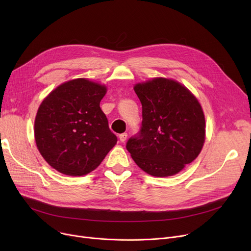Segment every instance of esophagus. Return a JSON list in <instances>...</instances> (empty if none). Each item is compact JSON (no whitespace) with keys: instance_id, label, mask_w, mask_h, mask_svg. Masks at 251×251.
<instances>
[{"instance_id":"esophagus-1","label":"esophagus","mask_w":251,"mask_h":251,"mask_svg":"<svg viewBox=\"0 0 251 251\" xmlns=\"http://www.w3.org/2000/svg\"><path fill=\"white\" fill-rule=\"evenodd\" d=\"M127 136H128L127 133H122V134L119 135V139H120L121 142H125L126 139H127Z\"/></svg>"}]
</instances>
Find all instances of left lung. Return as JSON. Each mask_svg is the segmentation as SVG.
Wrapping results in <instances>:
<instances>
[{
  "label": "left lung",
  "mask_w": 251,
  "mask_h": 251,
  "mask_svg": "<svg viewBox=\"0 0 251 251\" xmlns=\"http://www.w3.org/2000/svg\"><path fill=\"white\" fill-rule=\"evenodd\" d=\"M134 90L142 105L140 130L126 149L144 172L173 176L193 162L204 142L205 121L201 104L179 82L154 78Z\"/></svg>",
  "instance_id": "1"
}]
</instances>
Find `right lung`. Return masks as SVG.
<instances>
[{"label":"right lung","instance_id":"1","mask_svg":"<svg viewBox=\"0 0 251 251\" xmlns=\"http://www.w3.org/2000/svg\"><path fill=\"white\" fill-rule=\"evenodd\" d=\"M105 92V86L78 78L58 86L39 105L35 142L47 163L58 172L86 175L117 143L100 107Z\"/></svg>","mask_w":251,"mask_h":251}]
</instances>
